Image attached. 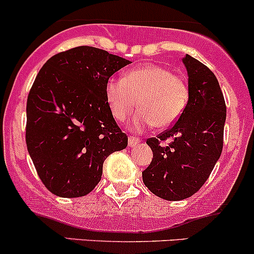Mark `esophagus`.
I'll use <instances>...</instances> for the list:
<instances>
[{"label": "esophagus", "instance_id": "34e87169", "mask_svg": "<svg viewBox=\"0 0 254 254\" xmlns=\"http://www.w3.org/2000/svg\"><path fill=\"white\" fill-rule=\"evenodd\" d=\"M139 143H140V139H137V137L130 136L129 139H127V146H129V147H135V146H137Z\"/></svg>", "mask_w": 254, "mask_h": 254}]
</instances>
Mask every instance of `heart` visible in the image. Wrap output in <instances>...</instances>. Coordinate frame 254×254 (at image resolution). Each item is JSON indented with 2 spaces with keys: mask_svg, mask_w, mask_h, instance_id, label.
Instances as JSON below:
<instances>
[{
  "mask_svg": "<svg viewBox=\"0 0 254 254\" xmlns=\"http://www.w3.org/2000/svg\"><path fill=\"white\" fill-rule=\"evenodd\" d=\"M106 98L112 114L127 122L137 108L136 123L167 127L181 118L188 104L189 88L181 76L166 67L146 65L125 72L123 78H111L106 84Z\"/></svg>",
  "mask_w": 254,
  "mask_h": 254,
  "instance_id": "1",
  "label": "heart"
}]
</instances>
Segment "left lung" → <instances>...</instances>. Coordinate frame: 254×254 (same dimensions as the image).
Masks as SVG:
<instances>
[{
    "label": "left lung",
    "instance_id": "8db88e82",
    "mask_svg": "<svg viewBox=\"0 0 254 254\" xmlns=\"http://www.w3.org/2000/svg\"><path fill=\"white\" fill-rule=\"evenodd\" d=\"M189 99L183 114L157 137L147 139L153 158L142 172L155 195L176 201L199 190L214 170L224 146L226 104L216 76L204 64L186 55ZM173 139L167 146L161 141Z\"/></svg>",
    "mask_w": 254,
    "mask_h": 254
}]
</instances>
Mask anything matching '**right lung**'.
I'll list each match as a JSON object with an SVG mask.
<instances>
[{
  "label": "right lung",
  "mask_w": 254,
  "mask_h": 254,
  "mask_svg": "<svg viewBox=\"0 0 254 254\" xmlns=\"http://www.w3.org/2000/svg\"><path fill=\"white\" fill-rule=\"evenodd\" d=\"M130 61L93 47L51 56L27 101L25 142L38 176L61 198L87 195L103 162L127 146L106 98L109 77Z\"/></svg>",
  "instance_id": "add662e5"
}]
</instances>
